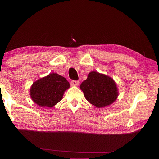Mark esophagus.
<instances>
[{
  "label": "esophagus",
  "instance_id": "34e87169",
  "mask_svg": "<svg viewBox=\"0 0 159 159\" xmlns=\"http://www.w3.org/2000/svg\"><path fill=\"white\" fill-rule=\"evenodd\" d=\"M70 83H71V85L73 86H78L79 85L80 82H79V80H72Z\"/></svg>",
  "mask_w": 159,
  "mask_h": 159
}]
</instances>
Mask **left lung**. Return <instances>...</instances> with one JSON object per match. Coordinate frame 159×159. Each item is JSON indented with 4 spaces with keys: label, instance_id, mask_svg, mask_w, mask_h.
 <instances>
[{
    "label": "left lung",
    "instance_id": "8db88e82",
    "mask_svg": "<svg viewBox=\"0 0 159 159\" xmlns=\"http://www.w3.org/2000/svg\"><path fill=\"white\" fill-rule=\"evenodd\" d=\"M87 100L98 108L109 105L117 99L116 84L111 77L92 72L80 86Z\"/></svg>",
    "mask_w": 159,
    "mask_h": 159
}]
</instances>
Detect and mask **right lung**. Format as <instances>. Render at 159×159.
Wrapping results in <instances>:
<instances>
[{
	"mask_svg": "<svg viewBox=\"0 0 159 159\" xmlns=\"http://www.w3.org/2000/svg\"><path fill=\"white\" fill-rule=\"evenodd\" d=\"M69 87L70 83L65 78L52 73L33 83L30 95L39 107L51 108L62 99L64 92Z\"/></svg>",
	"mask_w": 159,
	"mask_h": 159,
	"instance_id": "right-lung-1",
	"label": "right lung"
}]
</instances>
